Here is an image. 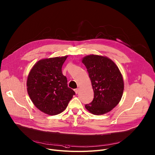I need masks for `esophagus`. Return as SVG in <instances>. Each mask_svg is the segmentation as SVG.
<instances>
[{"label": "esophagus", "mask_w": 155, "mask_h": 155, "mask_svg": "<svg viewBox=\"0 0 155 155\" xmlns=\"http://www.w3.org/2000/svg\"><path fill=\"white\" fill-rule=\"evenodd\" d=\"M74 90H75V92L76 93V94H77L78 93V91H79V88H76Z\"/></svg>", "instance_id": "1"}]
</instances>
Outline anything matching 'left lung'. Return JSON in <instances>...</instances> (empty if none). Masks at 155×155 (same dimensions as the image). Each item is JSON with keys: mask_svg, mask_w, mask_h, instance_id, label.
I'll use <instances>...</instances> for the list:
<instances>
[{"mask_svg": "<svg viewBox=\"0 0 155 155\" xmlns=\"http://www.w3.org/2000/svg\"><path fill=\"white\" fill-rule=\"evenodd\" d=\"M91 81L94 97L85 108L94 115L111 111L120 102L124 83L119 68L110 58L90 55L82 60Z\"/></svg>", "mask_w": 155, "mask_h": 155, "instance_id": "8db88e82", "label": "left lung"}]
</instances>
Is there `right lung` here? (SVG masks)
Listing matches in <instances>:
<instances>
[{"label": "right lung", "mask_w": 155, "mask_h": 155, "mask_svg": "<svg viewBox=\"0 0 155 155\" xmlns=\"http://www.w3.org/2000/svg\"><path fill=\"white\" fill-rule=\"evenodd\" d=\"M67 56L43 59L35 64L29 73L28 94L35 106L49 115L65 110L75 92L68 87L61 67Z\"/></svg>", "instance_id": "obj_1"}]
</instances>
